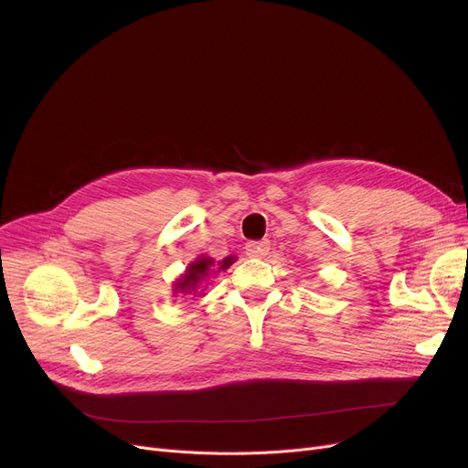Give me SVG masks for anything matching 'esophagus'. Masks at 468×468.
I'll return each mask as SVG.
<instances>
[{
	"mask_svg": "<svg viewBox=\"0 0 468 468\" xmlns=\"http://www.w3.org/2000/svg\"><path fill=\"white\" fill-rule=\"evenodd\" d=\"M247 256L250 258H263L269 252V242L267 240H252L247 244Z\"/></svg>",
	"mask_w": 468,
	"mask_h": 468,
	"instance_id": "obj_1",
	"label": "esophagus"
}]
</instances>
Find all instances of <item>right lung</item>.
I'll return each instance as SVG.
<instances>
[{
  "label": "right lung",
  "mask_w": 468,
  "mask_h": 468,
  "mask_svg": "<svg viewBox=\"0 0 468 468\" xmlns=\"http://www.w3.org/2000/svg\"><path fill=\"white\" fill-rule=\"evenodd\" d=\"M235 261V256H228L226 260H221L218 263H214L212 258L207 256H199V260H195L187 265L186 273L178 279V282L175 284V292L180 293H195L197 286L201 284V281H205L210 273L214 271H224L231 263Z\"/></svg>",
  "instance_id": "1"
}]
</instances>
